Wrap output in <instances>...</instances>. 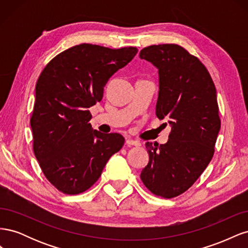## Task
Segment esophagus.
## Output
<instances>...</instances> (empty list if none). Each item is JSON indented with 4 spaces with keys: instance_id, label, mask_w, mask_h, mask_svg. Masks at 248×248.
I'll return each instance as SVG.
<instances>
[{
    "instance_id": "esophagus-1",
    "label": "esophagus",
    "mask_w": 248,
    "mask_h": 248,
    "mask_svg": "<svg viewBox=\"0 0 248 248\" xmlns=\"http://www.w3.org/2000/svg\"><path fill=\"white\" fill-rule=\"evenodd\" d=\"M126 145H127V146H136V147H139V146H140V142L138 141V140H131V139H127V140H126Z\"/></svg>"
}]
</instances>
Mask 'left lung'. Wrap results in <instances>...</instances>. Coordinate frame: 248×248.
Returning a JSON list of instances; mask_svg holds the SVG:
<instances>
[{
	"instance_id": "8db88e82",
	"label": "left lung",
	"mask_w": 248,
	"mask_h": 248,
	"mask_svg": "<svg viewBox=\"0 0 248 248\" xmlns=\"http://www.w3.org/2000/svg\"><path fill=\"white\" fill-rule=\"evenodd\" d=\"M140 58L158 69L156 116L171 126L167 144L146 142L149 163L140 179L155 196L171 199L191 187L212 159L220 129L216 89L205 65L178 44L145 47Z\"/></svg>"
}]
</instances>
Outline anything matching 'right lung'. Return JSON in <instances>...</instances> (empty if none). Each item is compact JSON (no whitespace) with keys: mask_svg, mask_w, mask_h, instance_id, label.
<instances>
[{"mask_svg":"<svg viewBox=\"0 0 248 248\" xmlns=\"http://www.w3.org/2000/svg\"><path fill=\"white\" fill-rule=\"evenodd\" d=\"M137 52L133 46L82 43L62 51L42 70L31 117L33 150L44 176L61 192L89 189L123 147L121 134L92 129L89 108L101 101L108 78Z\"/></svg>","mask_w":248,"mask_h":248,"instance_id":"obj_1","label":"right lung"}]
</instances>
